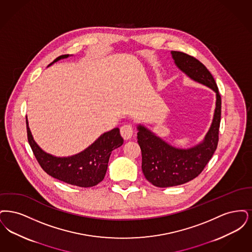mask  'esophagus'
Wrapping results in <instances>:
<instances>
[{
    "mask_svg": "<svg viewBox=\"0 0 252 252\" xmlns=\"http://www.w3.org/2000/svg\"><path fill=\"white\" fill-rule=\"evenodd\" d=\"M121 133L124 139H130L133 133V128L131 124H124L121 128Z\"/></svg>",
    "mask_w": 252,
    "mask_h": 252,
    "instance_id": "34e87169",
    "label": "esophagus"
}]
</instances>
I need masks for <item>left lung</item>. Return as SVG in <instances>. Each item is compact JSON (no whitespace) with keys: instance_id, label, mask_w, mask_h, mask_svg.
Segmentation results:
<instances>
[{"instance_id":"obj_1","label":"left lung","mask_w":252,"mask_h":252,"mask_svg":"<svg viewBox=\"0 0 252 252\" xmlns=\"http://www.w3.org/2000/svg\"><path fill=\"white\" fill-rule=\"evenodd\" d=\"M171 55L176 66L187 76L217 93V102L212 125L203 141L187 150L175 148L144 126H137L143 173L151 184L157 187L180 186L195 179L208 164L219 143L221 97L214 77L197 58L177 51H172Z\"/></svg>"}]
</instances>
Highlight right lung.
<instances>
[{"mask_svg": "<svg viewBox=\"0 0 252 252\" xmlns=\"http://www.w3.org/2000/svg\"><path fill=\"white\" fill-rule=\"evenodd\" d=\"M68 56L60 55L53 63ZM26 125L28 142L44 171L61 182L80 187H91L100 183L106 173L112 151L123 144L120 129L115 128L101 134L95 142L80 154L69 157H55L46 154L34 142L27 120Z\"/></svg>", "mask_w": 252, "mask_h": 252, "instance_id": "add662e5", "label": "right lung"}]
</instances>
